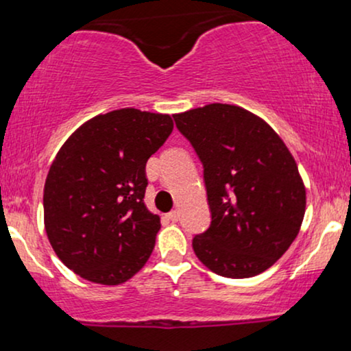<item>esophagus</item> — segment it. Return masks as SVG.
Here are the masks:
<instances>
[{"instance_id": "obj_1", "label": "esophagus", "mask_w": 351, "mask_h": 351, "mask_svg": "<svg viewBox=\"0 0 351 351\" xmlns=\"http://www.w3.org/2000/svg\"><path fill=\"white\" fill-rule=\"evenodd\" d=\"M167 217H168V221H171V223H176V221L180 219V213L178 211H171V213H168Z\"/></svg>"}]
</instances>
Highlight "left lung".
Returning a JSON list of instances; mask_svg holds the SVG:
<instances>
[{"mask_svg":"<svg viewBox=\"0 0 351 351\" xmlns=\"http://www.w3.org/2000/svg\"><path fill=\"white\" fill-rule=\"evenodd\" d=\"M204 167L211 226L193 249L209 271L245 279L291 247L305 215V186L292 153L261 117L231 104L175 114Z\"/></svg>","mask_w":351,"mask_h":351,"instance_id":"1","label":"left lung"}]
</instances>
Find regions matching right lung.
<instances>
[{"label":"right lung","mask_w":351,"mask_h":351,"mask_svg":"<svg viewBox=\"0 0 351 351\" xmlns=\"http://www.w3.org/2000/svg\"><path fill=\"white\" fill-rule=\"evenodd\" d=\"M173 130L168 114L119 108L64 142L44 184L47 239L82 279L119 285L147 264L160 216L145 206V165Z\"/></svg>","instance_id":"1"}]
</instances>
